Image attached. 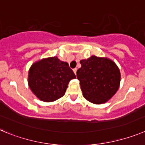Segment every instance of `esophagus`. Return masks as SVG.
<instances>
[{
    "label": "esophagus",
    "mask_w": 145,
    "mask_h": 145,
    "mask_svg": "<svg viewBox=\"0 0 145 145\" xmlns=\"http://www.w3.org/2000/svg\"><path fill=\"white\" fill-rule=\"evenodd\" d=\"M73 71H74V74H76V71H77V69H76H76H74V70H73Z\"/></svg>",
    "instance_id": "esophagus-1"
}]
</instances>
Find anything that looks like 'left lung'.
<instances>
[{
  "mask_svg": "<svg viewBox=\"0 0 145 145\" xmlns=\"http://www.w3.org/2000/svg\"><path fill=\"white\" fill-rule=\"evenodd\" d=\"M76 71L85 99L94 104L105 103L118 90L121 74L116 64L107 58L92 56L81 60Z\"/></svg>",
  "mask_w": 145,
  "mask_h": 145,
  "instance_id": "8db88e82",
  "label": "left lung"
}]
</instances>
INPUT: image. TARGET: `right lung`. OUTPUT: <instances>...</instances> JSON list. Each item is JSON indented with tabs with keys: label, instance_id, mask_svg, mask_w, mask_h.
Returning a JSON list of instances; mask_svg holds the SVG:
<instances>
[{
	"label": "right lung",
	"instance_id": "add662e5",
	"mask_svg": "<svg viewBox=\"0 0 145 145\" xmlns=\"http://www.w3.org/2000/svg\"><path fill=\"white\" fill-rule=\"evenodd\" d=\"M75 78L68 63L56 56L50 57L32 65L28 83L32 92L40 100L53 102L63 96L69 81Z\"/></svg>",
	"mask_w": 145,
	"mask_h": 145
}]
</instances>
